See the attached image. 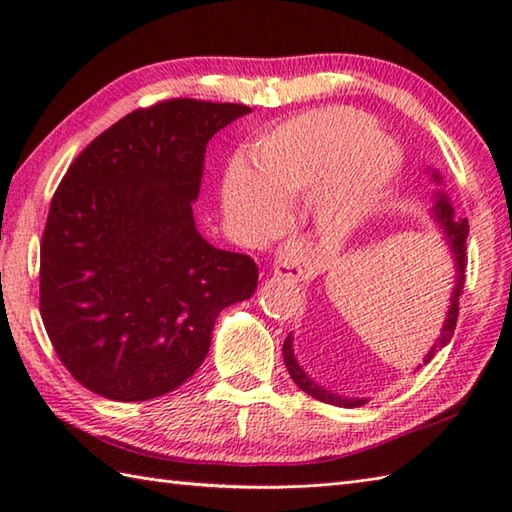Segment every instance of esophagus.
Masks as SVG:
<instances>
[{"label": "esophagus", "instance_id": "esophagus-1", "mask_svg": "<svg viewBox=\"0 0 512 512\" xmlns=\"http://www.w3.org/2000/svg\"><path fill=\"white\" fill-rule=\"evenodd\" d=\"M273 273L277 277H286L292 281H306L310 279V266L306 262V255L301 250H286L279 253L273 262Z\"/></svg>", "mask_w": 512, "mask_h": 512}]
</instances>
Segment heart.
Here are the masks:
<instances>
[{
  "label": "heart",
  "mask_w": 512,
  "mask_h": 512,
  "mask_svg": "<svg viewBox=\"0 0 512 512\" xmlns=\"http://www.w3.org/2000/svg\"><path fill=\"white\" fill-rule=\"evenodd\" d=\"M255 171L233 165L222 184L226 215L264 235L281 222V206L308 193L323 231H352L383 198L398 149L376 132L372 116L321 107L277 125L253 147Z\"/></svg>",
  "instance_id": "obj_1"
}]
</instances>
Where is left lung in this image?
Segmentation results:
<instances>
[{
    "label": "left lung",
    "mask_w": 512,
    "mask_h": 512,
    "mask_svg": "<svg viewBox=\"0 0 512 512\" xmlns=\"http://www.w3.org/2000/svg\"><path fill=\"white\" fill-rule=\"evenodd\" d=\"M431 178L436 184H442V176L438 171H431ZM431 217H433V222H436L438 231L442 233L444 244H447V248H449L451 259H453L455 277H453L449 310H447V317H444V323L440 328V336L436 339V343L431 345V350L427 352V356H424L422 365H427L431 358L442 350L444 345H449L451 336L455 332V323H458V314H460V295L464 292L462 288H464V268H466V237H469V222H466V217H455L453 204L449 202L447 193L440 191V189L436 191V202H433V206H431ZM284 363L288 367L290 378L297 383V387L301 391H306V394L312 396V398H317L321 402H328V405H336V407H361L367 402L365 398H347V396H341V394H334V391L319 385L317 380H312L306 374V369L299 365L295 350H292V334H288L286 341H284ZM422 365H418V369Z\"/></svg>",
    "instance_id": "left-lung-1"
}]
</instances>
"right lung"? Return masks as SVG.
I'll return each instance as SVG.
<instances>
[{
    "mask_svg": "<svg viewBox=\"0 0 512 512\" xmlns=\"http://www.w3.org/2000/svg\"><path fill=\"white\" fill-rule=\"evenodd\" d=\"M253 110L173 99L94 138L54 193L39 308L54 352L110 400L165 396L209 354L217 314L253 297L257 264L198 233L206 143Z\"/></svg>",
    "mask_w": 512,
    "mask_h": 512,
    "instance_id": "obj_1",
    "label": "right lung"
}]
</instances>
